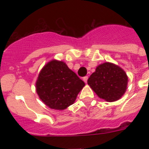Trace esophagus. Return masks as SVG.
<instances>
[{
    "instance_id": "obj_1",
    "label": "esophagus",
    "mask_w": 149,
    "mask_h": 149,
    "mask_svg": "<svg viewBox=\"0 0 149 149\" xmlns=\"http://www.w3.org/2000/svg\"><path fill=\"white\" fill-rule=\"evenodd\" d=\"M87 79H88V77H84V78H83V80H84L86 84L87 83Z\"/></svg>"
}]
</instances>
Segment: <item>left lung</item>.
<instances>
[{"label":"left lung","instance_id":"obj_1","mask_svg":"<svg viewBox=\"0 0 149 149\" xmlns=\"http://www.w3.org/2000/svg\"><path fill=\"white\" fill-rule=\"evenodd\" d=\"M127 81V74L121 68L111 63H104L96 68L87 84L100 98L113 102L124 95Z\"/></svg>","mask_w":149,"mask_h":149}]
</instances>
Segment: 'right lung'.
Listing matches in <instances>:
<instances>
[{
	"label": "right lung",
	"instance_id": "right-lung-1",
	"mask_svg": "<svg viewBox=\"0 0 149 149\" xmlns=\"http://www.w3.org/2000/svg\"><path fill=\"white\" fill-rule=\"evenodd\" d=\"M36 92L49 108L64 110L75 102L85 86L63 61H50L42 69L36 81Z\"/></svg>",
	"mask_w": 149,
	"mask_h": 149
}]
</instances>
